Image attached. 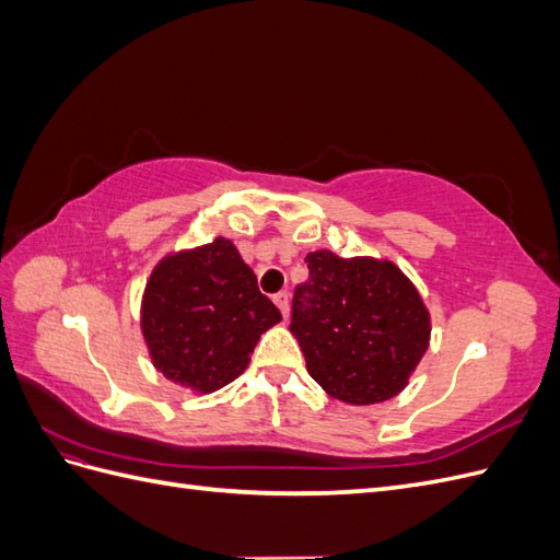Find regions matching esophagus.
<instances>
[{"label": "esophagus", "mask_w": 560, "mask_h": 560, "mask_svg": "<svg viewBox=\"0 0 560 560\" xmlns=\"http://www.w3.org/2000/svg\"><path fill=\"white\" fill-rule=\"evenodd\" d=\"M273 301H276V306L280 308L282 317L290 315V294H287V292H278V294L273 296Z\"/></svg>", "instance_id": "1"}]
</instances>
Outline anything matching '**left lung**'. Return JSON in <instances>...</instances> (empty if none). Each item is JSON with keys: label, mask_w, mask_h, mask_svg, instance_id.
I'll return each mask as SVG.
<instances>
[{"label": "left lung", "mask_w": 560, "mask_h": 560, "mask_svg": "<svg viewBox=\"0 0 560 560\" xmlns=\"http://www.w3.org/2000/svg\"><path fill=\"white\" fill-rule=\"evenodd\" d=\"M306 264L290 331L313 381L354 406L399 395L430 343V313L413 282L393 261L329 249L311 252Z\"/></svg>", "instance_id": "8db88e82"}]
</instances>
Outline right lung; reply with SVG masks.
Segmentation results:
<instances>
[{
    "label": "right lung",
    "instance_id": "1",
    "mask_svg": "<svg viewBox=\"0 0 560 560\" xmlns=\"http://www.w3.org/2000/svg\"><path fill=\"white\" fill-rule=\"evenodd\" d=\"M280 319L235 245L217 238L159 261L140 325L161 374L208 395L243 374L261 334Z\"/></svg>",
    "mask_w": 560,
    "mask_h": 560
}]
</instances>
